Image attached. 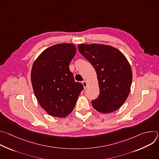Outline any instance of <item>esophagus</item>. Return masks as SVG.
<instances>
[{"instance_id": "obj_1", "label": "esophagus", "mask_w": 159, "mask_h": 159, "mask_svg": "<svg viewBox=\"0 0 159 159\" xmlns=\"http://www.w3.org/2000/svg\"><path fill=\"white\" fill-rule=\"evenodd\" d=\"M82 84H83V85H84V87L85 89L86 88V87H87V82L86 81H85V80H84V81H82Z\"/></svg>"}]
</instances>
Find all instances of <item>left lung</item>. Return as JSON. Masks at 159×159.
I'll use <instances>...</instances> for the list:
<instances>
[{"mask_svg":"<svg viewBox=\"0 0 159 159\" xmlns=\"http://www.w3.org/2000/svg\"><path fill=\"white\" fill-rule=\"evenodd\" d=\"M79 52L96 70L99 95L92 104L98 111L112 112L127 99L132 82L130 65L118 49L104 44H80Z\"/></svg>","mask_w":159,"mask_h":159,"instance_id":"8db88e82","label":"left lung"}]
</instances>
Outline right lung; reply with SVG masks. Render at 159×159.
<instances>
[{"instance_id": "obj_1", "label": "right lung", "mask_w": 159, "mask_h": 159, "mask_svg": "<svg viewBox=\"0 0 159 159\" xmlns=\"http://www.w3.org/2000/svg\"><path fill=\"white\" fill-rule=\"evenodd\" d=\"M75 53L74 44H58L43 51L33 63L31 79L35 96L52 116L70 114L84 89L69 69Z\"/></svg>"}]
</instances>
